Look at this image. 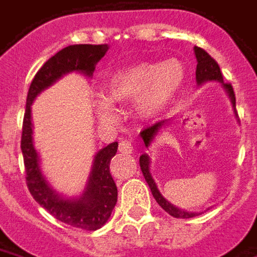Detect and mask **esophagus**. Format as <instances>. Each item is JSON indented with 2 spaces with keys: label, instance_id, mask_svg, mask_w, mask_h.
I'll list each match as a JSON object with an SVG mask.
<instances>
[{
  "label": "esophagus",
  "instance_id": "esophagus-1",
  "mask_svg": "<svg viewBox=\"0 0 257 257\" xmlns=\"http://www.w3.org/2000/svg\"><path fill=\"white\" fill-rule=\"evenodd\" d=\"M118 150L123 153V154H132L134 153V145L129 140H121Z\"/></svg>",
  "mask_w": 257,
  "mask_h": 257
}]
</instances>
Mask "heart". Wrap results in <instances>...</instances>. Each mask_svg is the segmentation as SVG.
<instances>
[{
  "instance_id": "b5f03b06",
  "label": "heart",
  "mask_w": 257,
  "mask_h": 257,
  "mask_svg": "<svg viewBox=\"0 0 257 257\" xmlns=\"http://www.w3.org/2000/svg\"><path fill=\"white\" fill-rule=\"evenodd\" d=\"M183 82L184 68L178 60L140 62L114 71L104 84L106 96L96 93L92 106L104 123L117 119L114 104L131 101L142 119H154L172 104Z\"/></svg>"
}]
</instances>
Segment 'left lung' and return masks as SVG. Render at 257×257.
<instances>
[{"mask_svg": "<svg viewBox=\"0 0 257 257\" xmlns=\"http://www.w3.org/2000/svg\"><path fill=\"white\" fill-rule=\"evenodd\" d=\"M194 53H195V58H197V70H195V81H197V85L201 86L205 82H209V81H217L219 84H221L223 89L226 90V93L230 97V101L232 104V110H234V114L237 117V111H235V95H234V90H232L231 84H224L223 81V75H221L220 67L219 64L216 63V60L213 58H210L209 53H206L204 49H201L198 47H194ZM171 119H165V121H160V122L154 123L150 128L145 129L140 132V136L145 142V146L149 149L151 146V143L154 142V139L157 138V135L161 132L162 129H165L167 125H169ZM140 162V169L143 172V176H145L146 182L149 184V187L151 190V194L153 197L156 198V201L158 202V205L161 206L162 209L168 212L169 215L173 216V217H179V219H189V217H194V216L201 215L199 212H187V210L179 209L178 206L172 205L169 201L164 198V195L160 193V190L157 187L156 180L153 179V175L150 172V157L149 154H142L139 158Z\"/></svg>", "mask_w": 257, "mask_h": 257, "instance_id": "8db88e82", "label": "left lung"}]
</instances>
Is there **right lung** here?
I'll use <instances>...</instances> for the list:
<instances>
[{
  "instance_id": "right-lung-1",
  "label": "right lung",
  "mask_w": 257,
  "mask_h": 257,
  "mask_svg": "<svg viewBox=\"0 0 257 257\" xmlns=\"http://www.w3.org/2000/svg\"><path fill=\"white\" fill-rule=\"evenodd\" d=\"M108 48L107 44L68 45L45 62L31 81L27 93L20 146L25 160L26 182L33 198L58 220L89 231L104 226L117 204V186L110 173V162L117 153L118 143L114 142L96 153L84 191L78 197L67 198L53 189L42 172L41 160L33 139L31 104L42 90L52 86L66 74L81 73L90 78L96 64Z\"/></svg>"
}]
</instances>
